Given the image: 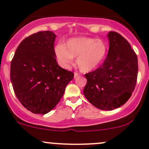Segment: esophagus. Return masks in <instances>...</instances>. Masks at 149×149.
<instances>
[{
    "instance_id": "1",
    "label": "esophagus",
    "mask_w": 149,
    "mask_h": 149,
    "mask_svg": "<svg viewBox=\"0 0 149 149\" xmlns=\"http://www.w3.org/2000/svg\"><path fill=\"white\" fill-rule=\"evenodd\" d=\"M79 76H80V74L78 73H74V78H77L79 77Z\"/></svg>"
}]
</instances>
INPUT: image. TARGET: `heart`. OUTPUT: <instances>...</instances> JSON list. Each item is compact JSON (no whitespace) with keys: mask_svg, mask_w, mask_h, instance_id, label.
<instances>
[{"mask_svg":"<svg viewBox=\"0 0 149 149\" xmlns=\"http://www.w3.org/2000/svg\"><path fill=\"white\" fill-rule=\"evenodd\" d=\"M107 52L106 42L93 37H76L69 40L65 46L55 47L58 63L62 67L69 68L76 58V65L82 72H89L97 68L104 60Z\"/></svg>","mask_w":149,"mask_h":149,"instance_id":"heart-1","label":"heart"}]
</instances>
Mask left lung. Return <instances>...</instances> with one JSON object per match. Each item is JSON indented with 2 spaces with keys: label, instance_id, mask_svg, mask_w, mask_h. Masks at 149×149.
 Wrapping results in <instances>:
<instances>
[{
  "label": "left lung",
  "instance_id": "obj_1",
  "mask_svg": "<svg viewBox=\"0 0 149 149\" xmlns=\"http://www.w3.org/2000/svg\"><path fill=\"white\" fill-rule=\"evenodd\" d=\"M107 57L98 68L86 73V98L94 107L112 110L131 97L137 82L138 58L128 42L115 31L108 33Z\"/></svg>",
  "mask_w": 149,
  "mask_h": 149
}]
</instances>
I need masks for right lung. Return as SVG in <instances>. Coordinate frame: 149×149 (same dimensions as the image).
Returning <instances> with one entry per match:
<instances>
[{
    "label": "right lung",
    "mask_w": 149,
    "mask_h": 149,
    "mask_svg": "<svg viewBox=\"0 0 149 149\" xmlns=\"http://www.w3.org/2000/svg\"><path fill=\"white\" fill-rule=\"evenodd\" d=\"M55 37L50 31L29 36L17 47L10 63V77L15 94L34 114L45 115L55 108L74 76L73 72L57 63Z\"/></svg>",
    "instance_id": "right-lung-1"
}]
</instances>
